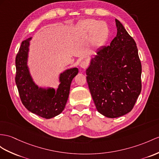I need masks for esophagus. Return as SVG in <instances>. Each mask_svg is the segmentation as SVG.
Wrapping results in <instances>:
<instances>
[{
	"instance_id": "esophagus-1",
	"label": "esophagus",
	"mask_w": 159,
	"mask_h": 159,
	"mask_svg": "<svg viewBox=\"0 0 159 159\" xmlns=\"http://www.w3.org/2000/svg\"><path fill=\"white\" fill-rule=\"evenodd\" d=\"M88 66V63L86 61H82L80 63V67L83 69H86Z\"/></svg>"
}]
</instances>
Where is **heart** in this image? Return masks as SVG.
Returning a JSON list of instances; mask_svg holds the SVG:
<instances>
[{
	"instance_id": "obj_1",
	"label": "heart",
	"mask_w": 159,
	"mask_h": 159,
	"mask_svg": "<svg viewBox=\"0 0 159 159\" xmlns=\"http://www.w3.org/2000/svg\"><path fill=\"white\" fill-rule=\"evenodd\" d=\"M79 29L84 35H92V44L95 48L102 46L109 37V30L107 24L94 19H86L82 21Z\"/></svg>"
}]
</instances>
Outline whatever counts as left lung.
<instances>
[{
	"label": "left lung",
	"mask_w": 159,
	"mask_h": 159,
	"mask_svg": "<svg viewBox=\"0 0 159 159\" xmlns=\"http://www.w3.org/2000/svg\"><path fill=\"white\" fill-rule=\"evenodd\" d=\"M117 36L96 52L86 79L96 109L109 118L130 112L142 90V65L136 43L117 19Z\"/></svg>",
	"instance_id": "left-lung-1"
}]
</instances>
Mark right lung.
<instances>
[{"instance_id": "right-lung-1", "label": "right lung", "mask_w": 159, "mask_h": 159, "mask_svg": "<svg viewBox=\"0 0 159 159\" xmlns=\"http://www.w3.org/2000/svg\"><path fill=\"white\" fill-rule=\"evenodd\" d=\"M32 37L21 42L15 59L16 75L15 83L23 104L29 111L41 117L50 119L62 113L70 90L71 81L78 69H67L60 74L59 87L39 88L34 83L28 67L30 42Z\"/></svg>"}]
</instances>
